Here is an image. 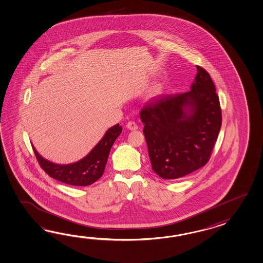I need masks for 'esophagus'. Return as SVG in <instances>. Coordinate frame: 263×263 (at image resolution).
Instances as JSON below:
<instances>
[{
  "instance_id": "1",
  "label": "esophagus",
  "mask_w": 263,
  "mask_h": 263,
  "mask_svg": "<svg viewBox=\"0 0 263 263\" xmlns=\"http://www.w3.org/2000/svg\"><path fill=\"white\" fill-rule=\"evenodd\" d=\"M126 128L129 129V130H137L138 129V125H137V123H134V122H129L126 124Z\"/></svg>"
}]
</instances>
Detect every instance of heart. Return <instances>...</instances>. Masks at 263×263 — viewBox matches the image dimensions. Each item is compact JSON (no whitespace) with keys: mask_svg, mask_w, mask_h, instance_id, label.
I'll return each instance as SVG.
<instances>
[{"mask_svg":"<svg viewBox=\"0 0 263 263\" xmlns=\"http://www.w3.org/2000/svg\"><path fill=\"white\" fill-rule=\"evenodd\" d=\"M161 93H162V88L159 85H158V86L154 87V88L151 90V92H150V95L152 97H157V96H159Z\"/></svg>","mask_w":263,"mask_h":263,"instance_id":"1","label":"heart"}]
</instances>
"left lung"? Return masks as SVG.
I'll return each mask as SVG.
<instances>
[{"label": "left lung", "instance_id": "left-lung-1", "mask_svg": "<svg viewBox=\"0 0 263 263\" xmlns=\"http://www.w3.org/2000/svg\"><path fill=\"white\" fill-rule=\"evenodd\" d=\"M197 73L185 93L163 95L140 111L152 169L163 179H177L210 159L222 125V112L210 76Z\"/></svg>", "mask_w": 263, "mask_h": 263}]
</instances>
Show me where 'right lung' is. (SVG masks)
Returning a JSON list of instances; mask_svg holds the SVG:
<instances>
[{
    "label": "right lung",
    "mask_w": 263,
    "mask_h": 263,
    "mask_svg": "<svg viewBox=\"0 0 263 263\" xmlns=\"http://www.w3.org/2000/svg\"><path fill=\"white\" fill-rule=\"evenodd\" d=\"M122 129L119 123L107 129L90 152L73 163H54L40 155L33 144L32 147L41 168L52 178L71 186H88L97 181L104 174L111 147L122 133Z\"/></svg>",
    "instance_id": "add662e5"
}]
</instances>
